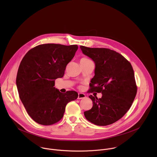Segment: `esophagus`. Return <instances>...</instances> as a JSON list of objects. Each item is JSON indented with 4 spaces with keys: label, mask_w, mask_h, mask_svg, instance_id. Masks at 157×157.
I'll return each mask as SVG.
<instances>
[{
    "label": "esophagus",
    "mask_w": 157,
    "mask_h": 157,
    "mask_svg": "<svg viewBox=\"0 0 157 157\" xmlns=\"http://www.w3.org/2000/svg\"><path fill=\"white\" fill-rule=\"evenodd\" d=\"M86 98L85 94H84V93H78V99H84V98Z\"/></svg>",
    "instance_id": "1"
}]
</instances>
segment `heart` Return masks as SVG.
Segmentation results:
<instances>
[{
    "instance_id": "1",
    "label": "heart",
    "mask_w": 157,
    "mask_h": 157,
    "mask_svg": "<svg viewBox=\"0 0 157 157\" xmlns=\"http://www.w3.org/2000/svg\"><path fill=\"white\" fill-rule=\"evenodd\" d=\"M81 59H87V58H82Z\"/></svg>"
}]
</instances>
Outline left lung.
Wrapping results in <instances>:
<instances>
[{
    "instance_id": "1",
    "label": "left lung",
    "mask_w": 157,
    "mask_h": 157,
    "mask_svg": "<svg viewBox=\"0 0 157 157\" xmlns=\"http://www.w3.org/2000/svg\"><path fill=\"white\" fill-rule=\"evenodd\" d=\"M84 55L95 63L94 76L89 92L101 93V98L90 95L93 107L84 113L86 119L100 126L113 124L128 110L137 94L131 64L121 54L108 48L80 46Z\"/></svg>"
}]
</instances>
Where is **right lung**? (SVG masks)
<instances>
[{
	"instance_id": "obj_1",
	"label": "right lung",
	"mask_w": 157,
	"mask_h": 157,
	"mask_svg": "<svg viewBox=\"0 0 157 157\" xmlns=\"http://www.w3.org/2000/svg\"><path fill=\"white\" fill-rule=\"evenodd\" d=\"M78 48L76 44H43L29 50L22 59L16 78L17 90L27 113L38 124L58 122L66 104L77 99L76 91L63 94L54 86L55 79L64 76Z\"/></svg>"
}]
</instances>
